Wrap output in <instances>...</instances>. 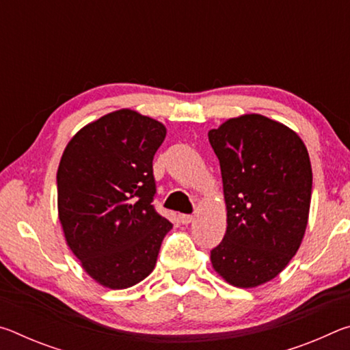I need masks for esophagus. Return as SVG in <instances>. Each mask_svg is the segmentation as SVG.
Segmentation results:
<instances>
[{
	"mask_svg": "<svg viewBox=\"0 0 350 350\" xmlns=\"http://www.w3.org/2000/svg\"><path fill=\"white\" fill-rule=\"evenodd\" d=\"M179 219H180V222L183 224V225H188V224H191L193 222V216H189V215H180L179 216Z\"/></svg>",
	"mask_w": 350,
	"mask_h": 350,
	"instance_id": "obj_1",
	"label": "esophagus"
}]
</instances>
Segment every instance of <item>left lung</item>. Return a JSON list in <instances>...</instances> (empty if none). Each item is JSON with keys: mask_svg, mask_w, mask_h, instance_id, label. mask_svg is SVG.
<instances>
[{"mask_svg": "<svg viewBox=\"0 0 350 350\" xmlns=\"http://www.w3.org/2000/svg\"><path fill=\"white\" fill-rule=\"evenodd\" d=\"M221 163L227 232L211 265L230 286L254 288L287 267L304 239L312 199V165L293 129L244 114L210 129Z\"/></svg>", "mask_w": 350, "mask_h": 350, "instance_id": "left-lung-1", "label": "left lung"}]
</instances>
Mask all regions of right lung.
<instances>
[{
    "label": "right lung",
    "mask_w": 350,
    "mask_h": 350,
    "mask_svg": "<svg viewBox=\"0 0 350 350\" xmlns=\"http://www.w3.org/2000/svg\"><path fill=\"white\" fill-rule=\"evenodd\" d=\"M163 123L118 109L83 126L57 170L58 219L81 269L100 286L128 288L156 267L168 219L151 205Z\"/></svg>",
    "instance_id": "right-lung-1"
}]
</instances>
